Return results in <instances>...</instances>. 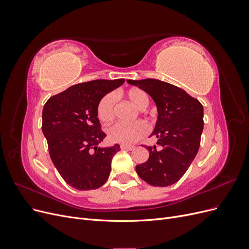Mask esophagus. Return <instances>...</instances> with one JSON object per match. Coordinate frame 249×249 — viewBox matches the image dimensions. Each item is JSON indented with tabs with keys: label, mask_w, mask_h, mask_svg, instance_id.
<instances>
[{
	"label": "esophagus",
	"mask_w": 249,
	"mask_h": 249,
	"mask_svg": "<svg viewBox=\"0 0 249 249\" xmlns=\"http://www.w3.org/2000/svg\"><path fill=\"white\" fill-rule=\"evenodd\" d=\"M120 148H122V149H126V150H132V149H134V146L133 145L122 144V145H120Z\"/></svg>",
	"instance_id": "esophagus-1"
}]
</instances>
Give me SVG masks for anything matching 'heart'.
I'll use <instances>...</instances> for the list:
<instances>
[{"instance_id": "heart-1", "label": "heart", "mask_w": 249, "mask_h": 249, "mask_svg": "<svg viewBox=\"0 0 249 249\" xmlns=\"http://www.w3.org/2000/svg\"><path fill=\"white\" fill-rule=\"evenodd\" d=\"M124 95L137 109H143L147 106V94L140 88H130L125 90ZM96 114L102 123L107 124L114 117V97L111 93L104 95L96 107ZM147 133V126L144 123L136 122L133 124L117 123L108 130L110 140L122 143V144H132Z\"/></svg>"}]
</instances>
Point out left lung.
<instances>
[{
  "label": "left lung",
  "instance_id": "obj_1",
  "mask_svg": "<svg viewBox=\"0 0 249 249\" xmlns=\"http://www.w3.org/2000/svg\"><path fill=\"white\" fill-rule=\"evenodd\" d=\"M154 100L158 119L150 136L157 145L146 146L148 160L136 166L138 176L152 186L167 187L182 178L196 156L203 130V107L185 90L156 79L127 80Z\"/></svg>",
  "mask_w": 249,
  "mask_h": 249
}]
</instances>
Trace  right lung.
I'll return each instance as SVG.
<instances>
[{
	"instance_id": "right-lung-1",
	"label": "right lung",
	"mask_w": 249,
	"mask_h": 249,
	"mask_svg": "<svg viewBox=\"0 0 249 249\" xmlns=\"http://www.w3.org/2000/svg\"><path fill=\"white\" fill-rule=\"evenodd\" d=\"M124 79L94 80L71 86L50 97L42 110V133L60 176L78 190H92L109 178L112 158L120 147H99L106 137L96 107Z\"/></svg>"
}]
</instances>
